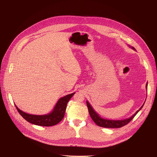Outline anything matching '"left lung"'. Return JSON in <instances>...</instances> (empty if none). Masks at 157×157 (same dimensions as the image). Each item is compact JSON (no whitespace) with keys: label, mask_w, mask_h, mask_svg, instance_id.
<instances>
[{"label":"left lung","mask_w":157,"mask_h":157,"mask_svg":"<svg viewBox=\"0 0 157 157\" xmlns=\"http://www.w3.org/2000/svg\"><path fill=\"white\" fill-rule=\"evenodd\" d=\"M132 48L135 50L134 47H132ZM146 86H147V83L146 84ZM86 105H87V107H88V112H89L90 117H91L93 121L95 123H96V124L98 126H101V127H103V128H121L122 126L126 125L127 124H128V123H129L133 119V118H134V117L137 115V113L141 110V108L143 107L144 104L140 107L139 110H137L136 112V113L134 114V115H132L129 118H127V119L122 120V121L107 120V119H105V118H102L99 117L96 112H95V111L94 110L93 108L92 107V106L90 105V104L88 103V101H86Z\"/></svg>","instance_id":"1"}]
</instances>
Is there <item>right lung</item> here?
<instances>
[{"instance_id":"right-lung-1","label":"right lung","mask_w":157,"mask_h":157,"mask_svg":"<svg viewBox=\"0 0 157 157\" xmlns=\"http://www.w3.org/2000/svg\"><path fill=\"white\" fill-rule=\"evenodd\" d=\"M75 92L73 94H70L67 95L63 98H60L58 101L57 102L56 105L50 113L48 115H30L20 110L16 105V107L17 111L20 114L21 117L31 124L41 126H54L63 119L65 112L67 107V104L69 99L73 97Z\"/></svg>"}]
</instances>
